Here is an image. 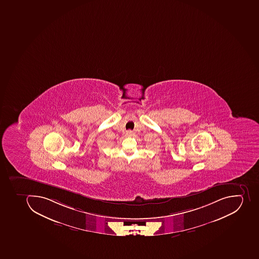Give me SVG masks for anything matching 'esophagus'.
I'll return each instance as SVG.
<instances>
[{
    "label": "esophagus",
    "mask_w": 259,
    "mask_h": 259,
    "mask_svg": "<svg viewBox=\"0 0 259 259\" xmlns=\"http://www.w3.org/2000/svg\"><path fill=\"white\" fill-rule=\"evenodd\" d=\"M133 132L131 131H126V136H128V137H131V136H132Z\"/></svg>",
    "instance_id": "34e87169"
}]
</instances>
